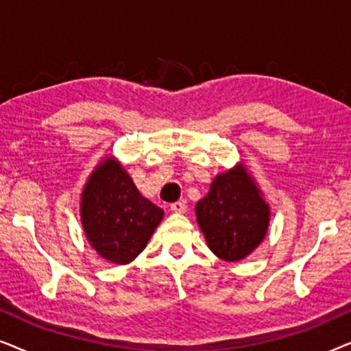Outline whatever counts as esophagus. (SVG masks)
I'll list each match as a JSON object with an SVG mask.
<instances>
[{"label":"esophagus","mask_w":351,"mask_h":351,"mask_svg":"<svg viewBox=\"0 0 351 351\" xmlns=\"http://www.w3.org/2000/svg\"><path fill=\"white\" fill-rule=\"evenodd\" d=\"M171 210L172 213H177V214H182L186 210V204L184 201H176V203L171 204Z\"/></svg>","instance_id":"obj_1"}]
</instances>
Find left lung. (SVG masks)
<instances>
[{
	"mask_svg": "<svg viewBox=\"0 0 351 351\" xmlns=\"http://www.w3.org/2000/svg\"><path fill=\"white\" fill-rule=\"evenodd\" d=\"M196 220L210 251L222 261L249 256L265 238L270 210L243 167L215 177L196 204Z\"/></svg>",
	"mask_w": 351,
	"mask_h": 351,
	"instance_id": "obj_1",
	"label": "left lung"
}]
</instances>
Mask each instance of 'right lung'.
I'll list each match as a JSON object with an SVG mask.
<instances>
[{
  "instance_id": "add662e5",
  "label": "right lung",
  "mask_w": 351,
  "mask_h": 351,
  "mask_svg": "<svg viewBox=\"0 0 351 351\" xmlns=\"http://www.w3.org/2000/svg\"><path fill=\"white\" fill-rule=\"evenodd\" d=\"M83 227L89 243L113 263L132 262L162 219V209L141 195L128 172L107 158L83 191Z\"/></svg>"
}]
</instances>
